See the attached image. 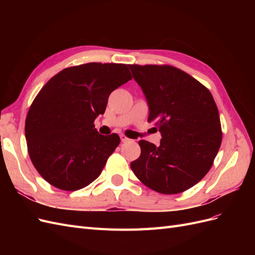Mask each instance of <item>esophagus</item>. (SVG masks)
<instances>
[{"label": "esophagus", "instance_id": "1", "mask_svg": "<svg viewBox=\"0 0 255 255\" xmlns=\"http://www.w3.org/2000/svg\"><path fill=\"white\" fill-rule=\"evenodd\" d=\"M120 139H121V141H122V142H127V141H128V140H129V138H128L126 135L121 134V135H120Z\"/></svg>", "mask_w": 255, "mask_h": 255}]
</instances>
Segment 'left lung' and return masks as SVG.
<instances>
[{
  "label": "left lung",
  "instance_id": "1",
  "mask_svg": "<svg viewBox=\"0 0 255 255\" xmlns=\"http://www.w3.org/2000/svg\"><path fill=\"white\" fill-rule=\"evenodd\" d=\"M140 85L161 134L160 145L140 140V156L130 163L135 175L159 194L189 189L210 171L222 130L215 100L204 85L169 65H128Z\"/></svg>",
  "mask_w": 255,
  "mask_h": 255
}]
</instances>
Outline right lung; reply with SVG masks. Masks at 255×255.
I'll return each instance as SVG.
<instances>
[{
  "instance_id": "1",
  "label": "right lung",
  "mask_w": 255,
  "mask_h": 255,
  "mask_svg": "<svg viewBox=\"0 0 255 255\" xmlns=\"http://www.w3.org/2000/svg\"><path fill=\"white\" fill-rule=\"evenodd\" d=\"M129 80L128 65L88 63L64 69L38 92L25 138L34 167L52 186L79 190L101 174L120 137L99 134L94 122L112 92Z\"/></svg>"
}]
</instances>
